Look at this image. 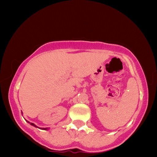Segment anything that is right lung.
Here are the masks:
<instances>
[{
  "mask_svg": "<svg viewBox=\"0 0 157 157\" xmlns=\"http://www.w3.org/2000/svg\"><path fill=\"white\" fill-rule=\"evenodd\" d=\"M28 123H30V122H28ZM30 124H32V125H33V126H34V127H36V125H35V124H34V123H30ZM42 129H47V128H41Z\"/></svg>",
  "mask_w": 157,
  "mask_h": 157,
  "instance_id": "add662e5",
  "label": "right lung"
}]
</instances>
